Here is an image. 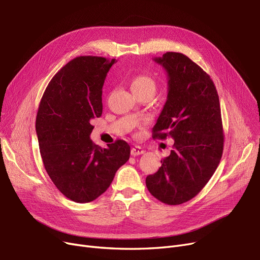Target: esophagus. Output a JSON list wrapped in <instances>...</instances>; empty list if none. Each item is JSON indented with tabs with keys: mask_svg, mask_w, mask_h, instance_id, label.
Returning a JSON list of instances; mask_svg holds the SVG:
<instances>
[{
	"mask_svg": "<svg viewBox=\"0 0 260 260\" xmlns=\"http://www.w3.org/2000/svg\"><path fill=\"white\" fill-rule=\"evenodd\" d=\"M144 153V150L141 148V146H138V145H135L132 148L131 150V154L133 156H138V155H141Z\"/></svg>",
	"mask_w": 260,
	"mask_h": 260,
	"instance_id": "obj_1",
	"label": "esophagus"
}]
</instances>
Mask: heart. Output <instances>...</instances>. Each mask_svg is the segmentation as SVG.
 <instances>
[{
	"label": "heart",
	"instance_id": "obj_1",
	"mask_svg": "<svg viewBox=\"0 0 260 260\" xmlns=\"http://www.w3.org/2000/svg\"><path fill=\"white\" fill-rule=\"evenodd\" d=\"M131 89L134 94L140 92H149L154 94L156 91V82L153 77L149 75L138 74L135 75L131 80Z\"/></svg>",
	"mask_w": 260,
	"mask_h": 260
}]
</instances>
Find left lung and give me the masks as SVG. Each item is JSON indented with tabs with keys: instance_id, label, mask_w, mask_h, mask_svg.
I'll return each instance as SVG.
<instances>
[{
	"instance_id": "obj_1",
	"label": "left lung",
	"mask_w": 260,
	"mask_h": 260,
	"mask_svg": "<svg viewBox=\"0 0 260 260\" xmlns=\"http://www.w3.org/2000/svg\"><path fill=\"white\" fill-rule=\"evenodd\" d=\"M168 73V96L153 127L154 139H174L161 167L146 176L150 193L179 205L205 187L220 164L224 135L219 95L210 76L182 53L154 59Z\"/></svg>"
}]
</instances>
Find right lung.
<instances>
[{
    "label": "right lung",
    "mask_w": 260,
    "mask_h": 260,
    "mask_svg": "<svg viewBox=\"0 0 260 260\" xmlns=\"http://www.w3.org/2000/svg\"><path fill=\"white\" fill-rule=\"evenodd\" d=\"M116 59L78 56L49 83L40 101L36 133L52 182L68 199L89 203L103 194L118 169L129 159L126 141L102 149L90 139L91 120L102 116V88Z\"/></svg>",
    "instance_id": "right-lung-1"
}]
</instances>
